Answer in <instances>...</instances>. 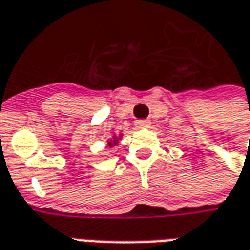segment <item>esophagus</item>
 Instances as JSON below:
<instances>
[{
	"label": "esophagus",
	"mask_w": 250,
	"mask_h": 250,
	"mask_svg": "<svg viewBox=\"0 0 250 250\" xmlns=\"http://www.w3.org/2000/svg\"><path fill=\"white\" fill-rule=\"evenodd\" d=\"M149 125H150V123L147 120H138V121H136V126L138 129H145V127H149Z\"/></svg>",
	"instance_id": "34e87169"
}]
</instances>
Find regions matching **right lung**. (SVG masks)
<instances>
[{"label":"right lung","mask_w":250,"mask_h":250,"mask_svg":"<svg viewBox=\"0 0 250 250\" xmlns=\"http://www.w3.org/2000/svg\"><path fill=\"white\" fill-rule=\"evenodd\" d=\"M121 136H123V134H118V136H113V140H110V141H107V146L112 147V146H114V145H117L118 140L121 138Z\"/></svg>","instance_id":"1"}]
</instances>
